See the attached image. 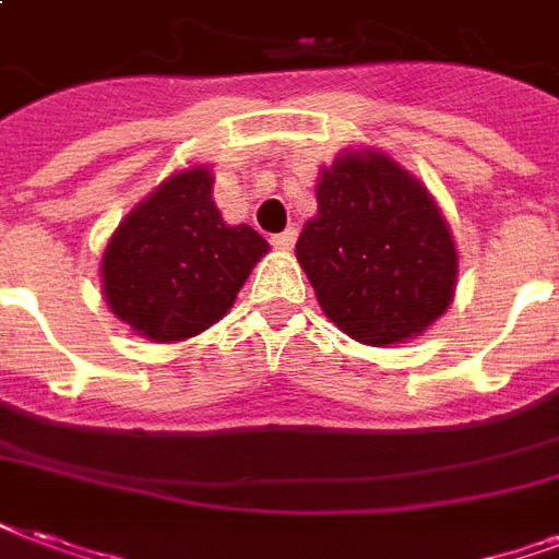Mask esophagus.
<instances>
[{"label":"esophagus","instance_id":"esophagus-1","mask_svg":"<svg viewBox=\"0 0 559 559\" xmlns=\"http://www.w3.org/2000/svg\"><path fill=\"white\" fill-rule=\"evenodd\" d=\"M295 241H297V229H292V226H288L285 233L271 235V245H274L276 250H292V247H295Z\"/></svg>","mask_w":559,"mask_h":559}]
</instances>
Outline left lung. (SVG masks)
<instances>
[{"mask_svg": "<svg viewBox=\"0 0 559 559\" xmlns=\"http://www.w3.org/2000/svg\"><path fill=\"white\" fill-rule=\"evenodd\" d=\"M295 253L326 318L362 344L418 335L454 297L448 224L427 188L389 155L347 153L321 170L318 217Z\"/></svg>", "mask_w": 559, "mask_h": 559, "instance_id": "obj_1", "label": "left lung"}]
</instances>
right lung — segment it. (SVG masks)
I'll return each mask as SVG.
<instances>
[{
    "label": "right lung",
    "mask_w": 559,
    "mask_h": 559,
    "mask_svg": "<svg viewBox=\"0 0 559 559\" xmlns=\"http://www.w3.org/2000/svg\"><path fill=\"white\" fill-rule=\"evenodd\" d=\"M267 241L226 226L212 200V174L170 176L117 226L103 255L111 312L153 342H182L221 321Z\"/></svg>",
    "instance_id": "right-lung-1"
}]
</instances>
